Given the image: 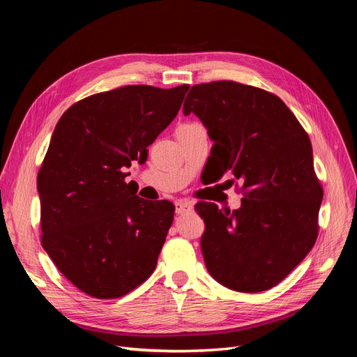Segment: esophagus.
Instances as JSON below:
<instances>
[{
	"mask_svg": "<svg viewBox=\"0 0 357 357\" xmlns=\"http://www.w3.org/2000/svg\"><path fill=\"white\" fill-rule=\"evenodd\" d=\"M189 210H192V202H189L186 199L176 201V213L177 214H181V213L189 211Z\"/></svg>",
	"mask_w": 357,
	"mask_h": 357,
	"instance_id": "1",
	"label": "esophagus"
}]
</instances>
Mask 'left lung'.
Masks as SVG:
<instances>
[{
	"label": "left lung",
	"mask_w": 357,
	"mask_h": 357,
	"mask_svg": "<svg viewBox=\"0 0 357 357\" xmlns=\"http://www.w3.org/2000/svg\"><path fill=\"white\" fill-rule=\"evenodd\" d=\"M193 113L214 142L219 178L243 183L241 207H197L201 252L225 287L256 294L277 286L312 248L323 190L308 134L287 105L264 89L231 80L192 86L183 114Z\"/></svg>",
	"instance_id": "left-lung-1"
}]
</instances>
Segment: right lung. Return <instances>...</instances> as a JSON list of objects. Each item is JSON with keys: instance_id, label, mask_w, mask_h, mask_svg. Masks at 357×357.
<instances>
[{"instance_id": "right-lung-1", "label": "right lung", "mask_w": 357, "mask_h": 357, "mask_svg": "<svg viewBox=\"0 0 357 357\" xmlns=\"http://www.w3.org/2000/svg\"><path fill=\"white\" fill-rule=\"evenodd\" d=\"M188 89L123 86L75 102L55 126L37 177L41 244L86 295L123 296L155 271L174 205L139 198L126 169L147 159Z\"/></svg>"}]
</instances>
